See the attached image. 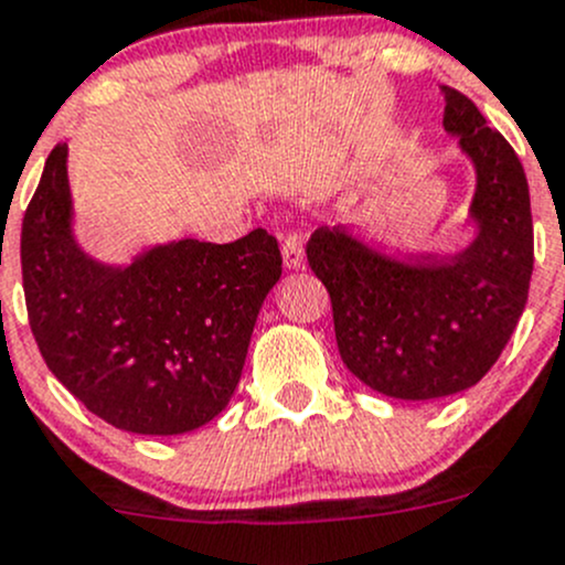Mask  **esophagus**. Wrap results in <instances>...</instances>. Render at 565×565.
I'll return each instance as SVG.
<instances>
[{"label":"esophagus","instance_id":"obj_1","mask_svg":"<svg viewBox=\"0 0 565 565\" xmlns=\"http://www.w3.org/2000/svg\"><path fill=\"white\" fill-rule=\"evenodd\" d=\"M280 247H282V260L288 269H301V266H305V242H301V234H296V231H285Z\"/></svg>","mask_w":565,"mask_h":565}]
</instances>
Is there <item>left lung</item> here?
Returning <instances> with one entry per match:
<instances>
[{
	"label": "left lung",
	"instance_id": "left-lung-1",
	"mask_svg": "<svg viewBox=\"0 0 565 565\" xmlns=\"http://www.w3.org/2000/svg\"><path fill=\"white\" fill-rule=\"evenodd\" d=\"M446 92V130L476 162L479 239L457 258H394L318 228L307 260L326 285L340 356L375 392L435 399L490 372L525 310L533 275L531 193L511 143L462 92Z\"/></svg>",
	"mask_w": 565,
	"mask_h": 565
}]
</instances>
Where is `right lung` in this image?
<instances>
[{
	"mask_svg": "<svg viewBox=\"0 0 565 565\" xmlns=\"http://www.w3.org/2000/svg\"><path fill=\"white\" fill-rule=\"evenodd\" d=\"M65 160L67 143H56L21 225L26 316L45 364L127 433L179 435L212 422L282 275L277 239L264 228L231 244L184 239L108 269L70 236Z\"/></svg>",
	"mask_w": 565,
	"mask_h": 565,
	"instance_id": "1",
	"label": "right lung"
}]
</instances>
